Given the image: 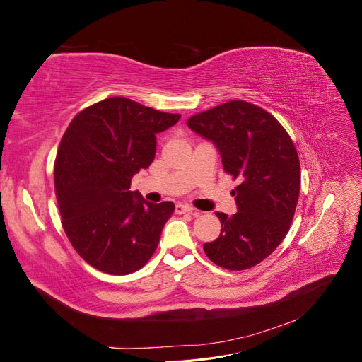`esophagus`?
<instances>
[{"instance_id": "esophagus-1", "label": "esophagus", "mask_w": 362, "mask_h": 362, "mask_svg": "<svg viewBox=\"0 0 362 362\" xmlns=\"http://www.w3.org/2000/svg\"><path fill=\"white\" fill-rule=\"evenodd\" d=\"M175 213L177 214H184V213H192L193 216H198L199 213L194 210V208L189 204H177V206H175Z\"/></svg>"}]
</instances>
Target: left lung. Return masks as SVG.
<instances>
[{"mask_svg": "<svg viewBox=\"0 0 362 362\" xmlns=\"http://www.w3.org/2000/svg\"><path fill=\"white\" fill-rule=\"evenodd\" d=\"M187 125L211 140L223 170L238 180L237 213H216L222 231L204 250L228 270L250 269L287 235L300 190V164L293 140L269 112L242 100L192 116Z\"/></svg>", "mask_w": 362, "mask_h": 362, "instance_id": "left-lung-1", "label": "left lung"}]
</instances>
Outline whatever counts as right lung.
Wrapping results in <instances>:
<instances>
[{
	"mask_svg": "<svg viewBox=\"0 0 362 362\" xmlns=\"http://www.w3.org/2000/svg\"><path fill=\"white\" fill-rule=\"evenodd\" d=\"M180 117L113 96L84 108L64 131L54 184L64 233L87 264L128 275L154 255L175 205L148 202L129 185L154 161L156 134Z\"/></svg>",
	"mask_w": 362,
	"mask_h": 362,
	"instance_id": "1",
	"label": "right lung"
}]
</instances>
